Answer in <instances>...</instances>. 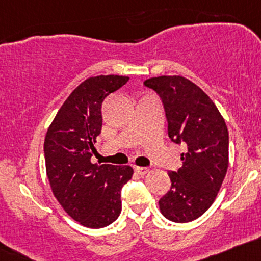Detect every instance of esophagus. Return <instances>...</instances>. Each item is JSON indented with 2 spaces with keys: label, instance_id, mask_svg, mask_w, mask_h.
I'll return each mask as SVG.
<instances>
[{
  "label": "esophagus",
  "instance_id": "1",
  "mask_svg": "<svg viewBox=\"0 0 261 261\" xmlns=\"http://www.w3.org/2000/svg\"><path fill=\"white\" fill-rule=\"evenodd\" d=\"M135 172L137 174H140V176H144L148 172V168L147 167H139V166H136L135 167Z\"/></svg>",
  "mask_w": 261,
  "mask_h": 261
}]
</instances>
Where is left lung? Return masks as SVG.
<instances>
[{"label": "left lung", "mask_w": 261, "mask_h": 261, "mask_svg": "<svg viewBox=\"0 0 261 261\" xmlns=\"http://www.w3.org/2000/svg\"><path fill=\"white\" fill-rule=\"evenodd\" d=\"M144 84L162 100L170 139L187 146L182 167L168 172L171 188L159 200L160 211L172 222H192L213 204L227 173V125L210 96L191 80L162 75Z\"/></svg>", "instance_id": "1"}]
</instances>
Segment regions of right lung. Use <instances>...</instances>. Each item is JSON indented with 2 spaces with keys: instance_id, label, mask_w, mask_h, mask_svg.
Instances as JSON below:
<instances>
[{
  "instance_id": "right-lung-1",
  "label": "right lung",
  "mask_w": 261,
  "mask_h": 261,
  "mask_svg": "<svg viewBox=\"0 0 261 261\" xmlns=\"http://www.w3.org/2000/svg\"><path fill=\"white\" fill-rule=\"evenodd\" d=\"M128 76H91L71 91L48 127L45 170L63 210L88 228H104L121 212V188L133 177L130 166L91 162L101 133V104Z\"/></svg>"
}]
</instances>
